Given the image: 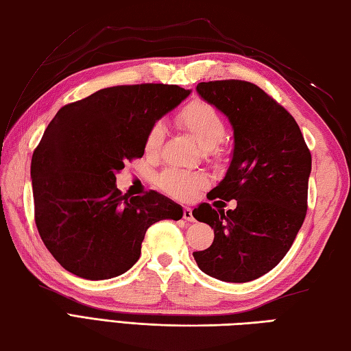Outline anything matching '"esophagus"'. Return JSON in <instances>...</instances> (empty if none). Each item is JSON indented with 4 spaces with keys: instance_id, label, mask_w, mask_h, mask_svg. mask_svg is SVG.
Instances as JSON below:
<instances>
[{
    "instance_id": "34e87169",
    "label": "esophagus",
    "mask_w": 351,
    "mask_h": 351,
    "mask_svg": "<svg viewBox=\"0 0 351 351\" xmlns=\"http://www.w3.org/2000/svg\"><path fill=\"white\" fill-rule=\"evenodd\" d=\"M182 217H184V220H187V221H195V217H193V210H191V208H189V206L184 208Z\"/></svg>"
}]
</instances>
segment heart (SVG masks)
Here are the masks:
<instances>
[{
  "label": "heart",
  "mask_w": 351,
  "mask_h": 351,
  "mask_svg": "<svg viewBox=\"0 0 351 351\" xmlns=\"http://www.w3.org/2000/svg\"><path fill=\"white\" fill-rule=\"evenodd\" d=\"M176 123L187 131L197 143L205 149V152L213 158H221L225 155V147L220 141L225 137L226 125L221 114L211 104L202 99H193L187 106L180 110L175 117ZM164 138V128L156 123L154 125L145 138V152L147 156H156ZM206 184V178L195 171H185L170 169L158 178V187L176 199H189L197 190Z\"/></svg>",
  "instance_id": "1"
}]
</instances>
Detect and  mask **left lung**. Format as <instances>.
Masks as SVG:
<instances>
[{
  "label": "left lung",
  "mask_w": 351,
  "mask_h": 351,
  "mask_svg": "<svg viewBox=\"0 0 351 351\" xmlns=\"http://www.w3.org/2000/svg\"><path fill=\"white\" fill-rule=\"evenodd\" d=\"M196 90L232 125V161L213 199H235L237 208H195L193 217L214 229V241L193 256L211 278L255 280L287 255L306 217L311 152L294 117L256 84L223 80Z\"/></svg>",
  "instance_id": "obj_1"
}]
</instances>
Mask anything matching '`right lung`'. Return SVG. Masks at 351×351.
Here are the masks:
<instances>
[{
  "label": "right lung",
  "instance_id": "add662e5",
  "mask_svg": "<svg viewBox=\"0 0 351 351\" xmlns=\"http://www.w3.org/2000/svg\"><path fill=\"white\" fill-rule=\"evenodd\" d=\"M189 95L169 84L114 86L57 111L34 149L32 182L37 230L64 270L88 280L121 276L140 258L149 226L182 217L156 191L122 195L116 175L143 156L149 130Z\"/></svg>",
  "mask_w": 351,
  "mask_h": 351
}]
</instances>
